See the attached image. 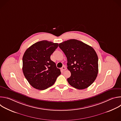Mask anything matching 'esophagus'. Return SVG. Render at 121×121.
Returning a JSON list of instances; mask_svg holds the SVG:
<instances>
[{
  "mask_svg": "<svg viewBox=\"0 0 121 121\" xmlns=\"http://www.w3.org/2000/svg\"><path fill=\"white\" fill-rule=\"evenodd\" d=\"M61 70H62V71H65V70H66V67H65V66H63L61 68Z\"/></svg>",
  "mask_w": 121,
  "mask_h": 121,
  "instance_id": "1",
  "label": "esophagus"
}]
</instances>
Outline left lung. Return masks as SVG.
<instances>
[{"label": "left lung", "instance_id": "left-lung-1", "mask_svg": "<svg viewBox=\"0 0 121 121\" xmlns=\"http://www.w3.org/2000/svg\"><path fill=\"white\" fill-rule=\"evenodd\" d=\"M67 60V69L71 76L68 83L78 90L91 86L98 73V57L94 49L82 42L70 39L59 44Z\"/></svg>", "mask_w": 121, "mask_h": 121}]
</instances>
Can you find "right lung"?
<instances>
[{"label":"right lung","instance_id":"obj_1","mask_svg":"<svg viewBox=\"0 0 121 121\" xmlns=\"http://www.w3.org/2000/svg\"><path fill=\"white\" fill-rule=\"evenodd\" d=\"M58 43L43 40L29 47L22 58V71L30 84L34 88L44 90L52 86L61 74L50 56Z\"/></svg>","mask_w":121,"mask_h":121}]
</instances>
